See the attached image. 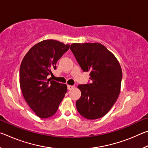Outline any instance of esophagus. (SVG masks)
<instances>
[{"label":"esophagus","mask_w":148,"mask_h":148,"mask_svg":"<svg viewBox=\"0 0 148 148\" xmlns=\"http://www.w3.org/2000/svg\"><path fill=\"white\" fill-rule=\"evenodd\" d=\"M74 88V86H70V85H69V86H68L69 90H72V89H73Z\"/></svg>","instance_id":"34e87169"}]
</instances>
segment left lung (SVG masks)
<instances>
[{"label":"left lung","instance_id":"1","mask_svg":"<svg viewBox=\"0 0 148 148\" xmlns=\"http://www.w3.org/2000/svg\"><path fill=\"white\" fill-rule=\"evenodd\" d=\"M71 49L84 72H90L91 84L77 86L81 97L76 108L88 119L104 116L117 101L122 70L114 55L100 43H74Z\"/></svg>","mask_w":148,"mask_h":148}]
</instances>
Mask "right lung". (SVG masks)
<instances>
[{"label": "right lung", "mask_w": 148, "mask_h": 148, "mask_svg": "<svg viewBox=\"0 0 148 148\" xmlns=\"http://www.w3.org/2000/svg\"><path fill=\"white\" fill-rule=\"evenodd\" d=\"M69 48V44L45 40L32 46L22 60L19 70L22 94L40 118L53 116L67 92L66 84L47 79V76L53 74L57 61Z\"/></svg>", "instance_id": "1"}]
</instances>
